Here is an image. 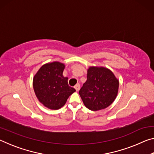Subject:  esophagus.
I'll use <instances>...</instances> for the list:
<instances>
[{
  "label": "esophagus",
  "mask_w": 154,
  "mask_h": 154,
  "mask_svg": "<svg viewBox=\"0 0 154 154\" xmlns=\"http://www.w3.org/2000/svg\"><path fill=\"white\" fill-rule=\"evenodd\" d=\"M75 89L76 90L77 92H78V91L79 90V89H80V85L79 84V83H77V84L75 85Z\"/></svg>",
  "instance_id": "1"
}]
</instances>
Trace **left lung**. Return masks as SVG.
Instances as JSON below:
<instances>
[{
    "mask_svg": "<svg viewBox=\"0 0 154 154\" xmlns=\"http://www.w3.org/2000/svg\"><path fill=\"white\" fill-rule=\"evenodd\" d=\"M118 88L119 81L110 70L90 66L88 69L87 81L79 94L85 106L96 111L111 105L118 95Z\"/></svg>",
    "mask_w": 154,
    "mask_h": 154,
    "instance_id": "obj_1",
    "label": "left lung"
}]
</instances>
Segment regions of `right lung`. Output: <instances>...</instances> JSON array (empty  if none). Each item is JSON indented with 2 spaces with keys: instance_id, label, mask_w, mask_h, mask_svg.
Listing matches in <instances>:
<instances>
[{
  "instance_id": "obj_1",
  "label": "right lung",
  "mask_w": 154,
  "mask_h": 154,
  "mask_svg": "<svg viewBox=\"0 0 154 154\" xmlns=\"http://www.w3.org/2000/svg\"><path fill=\"white\" fill-rule=\"evenodd\" d=\"M64 64L59 62L41 66L33 78V88L38 100L48 109L57 110L63 106L68 98L75 92L68 84L62 73Z\"/></svg>"
}]
</instances>
